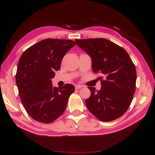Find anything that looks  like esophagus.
<instances>
[{"instance_id":"1","label":"esophagus","mask_w":155,"mask_h":155,"mask_svg":"<svg viewBox=\"0 0 155 155\" xmlns=\"http://www.w3.org/2000/svg\"><path fill=\"white\" fill-rule=\"evenodd\" d=\"M83 86L82 85H75V88H76V89H79L82 88Z\"/></svg>"}]
</instances>
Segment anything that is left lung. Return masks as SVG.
<instances>
[{"instance_id":"8db88e82","label":"left lung","mask_w":155,"mask_h":155,"mask_svg":"<svg viewBox=\"0 0 155 155\" xmlns=\"http://www.w3.org/2000/svg\"><path fill=\"white\" fill-rule=\"evenodd\" d=\"M91 56L93 72L100 73L101 88L88 87L91 94L85 100L88 110L103 121L118 119L127 110L136 89L137 71L132 59L121 46L104 38L76 40Z\"/></svg>"}]
</instances>
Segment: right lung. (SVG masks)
Segmentation results:
<instances>
[{
	"label": "right lung",
	"mask_w": 155,
	"mask_h": 155,
	"mask_svg": "<svg viewBox=\"0 0 155 155\" xmlns=\"http://www.w3.org/2000/svg\"><path fill=\"white\" fill-rule=\"evenodd\" d=\"M75 45L72 40L46 39L21 56L15 76L18 94L27 113L38 122L50 124L61 116L75 91L71 84L53 87L51 81Z\"/></svg>",
	"instance_id": "1"
}]
</instances>
